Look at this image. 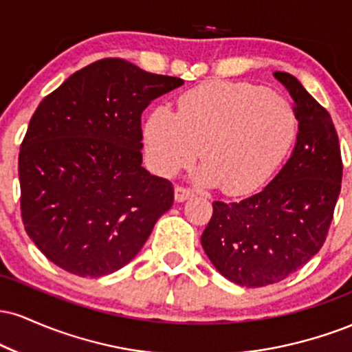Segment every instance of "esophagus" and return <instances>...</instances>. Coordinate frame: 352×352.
Returning a JSON list of instances; mask_svg holds the SVG:
<instances>
[{"label": "esophagus", "mask_w": 352, "mask_h": 352, "mask_svg": "<svg viewBox=\"0 0 352 352\" xmlns=\"http://www.w3.org/2000/svg\"><path fill=\"white\" fill-rule=\"evenodd\" d=\"M188 197H192V190L188 187H184V185H177L175 187V200L177 201H185L188 199Z\"/></svg>", "instance_id": "esophagus-1"}]
</instances>
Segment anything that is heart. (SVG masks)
<instances>
[{"label":"heart","instance_id":"obj_1","mask_svg":"<svg viewBox=\"0 0 352 352\" xmlns=\"http://www.w3.org/2000/svg\"><path fill=\"white\" fill-rule=\"evenodd\" d=\"M296 132V112L288 99L256 84L215 80L182 96L177 114L155 109L144 137L157 172L173 175L200 151L205 162L197 180L241 195L273 175Z\"/></svg>","mask_w":352,"mask_h":352}]
</instances>
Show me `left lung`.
Masks as SVG:
<instances>
[{"mask_svg": "<svg viewBox=\"0 0 352 352\" xmlns=\"http://www.w3.org/2000/svg\"><path fill=\"white\" fill-rule=\"evenodd\" d=\"M298 119L292 157L261 192L240 201H213L201 246L218 273L248 288L285 280L321 250L341 192L342 160L329 112L288 72Z\"/></svg>", "mask_w": 352, "mask_h": 352, "instance_id": "obj_1", "label": "left lung"}]
</instances>
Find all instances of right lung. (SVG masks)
Here are the masks:
<instances>
[{"instance_id": "obj_1", "label": "right lung", "mask_w": 352, "mask_h": 352, "mask_svg": "<svg viewBox=\"0 0 352 352\" xmlns=\"http://www.w3.org/2000/svg\"><path fill=\"white\" fill-rule=\"evenodd\" d=\"M184 80L107 58L41 100L19 148L24 230L47 260L106 276L140 252L173 187L142 167L140 117Z\"/></svg>"}]
</instances>
